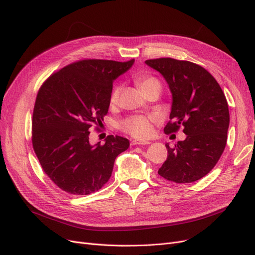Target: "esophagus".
Returning a JSON list of instances; mask_svg holds the SVG:
<instances>
[{"mask_svg":"<svg viewBox=\"0 0 255 255\" xmlns=\"http://www.w3.org/2000/svg\"><path fill=\"white\" fill-rule=\"evenodd\" d=\"M150 144L148 141H140V140H132L131 145H147Z\"/></svg>","mask_w":255,"mask_h":255,"instance_id":"obj_1","label":"esophagus"}]
</instances>
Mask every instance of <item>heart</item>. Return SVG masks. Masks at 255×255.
<instances>
[{
    "label": "heart",
    "instance_id": "1",
    "mask_svg": "<svg viewBox=\"0 0 255 255\" xmlns=\"http://www.w3.org/2000/svg\"><path fill=\"white\" fill-rule=\"evenodd\" d=\"M138 84L144 92H147L150 89H160L161 90V84L159 80H156L153 77H142L138 80ZM121 87L119 85L113 88L111 95H110V103L112 105L117 104L119 100ZM121 128L126 132L129 134L130 136L138 138V139H146L151 136L152 134V126H151V119L145 116L136 115L128 117V119L124 120L121 123Z\"/></svg>",
    "mask_w": 255,
    "mask_h": 255
}]
</instances>
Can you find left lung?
<instances>
[{
    "instance_id": "left-lung-1",
    "label": "left lung",
    "mask_w": 255,
    "mask_h": 255,
    "mask_svg": "<svg viewBox=\"0 0 255 255\" xmlns=\"http://www.w3.org/2000/svg\"><path fill=\"white\" fill-rule=\"evenodd\" d=\"M145 63L164 77L172 94L170 121L164 131L170 134L183 127L187 135L174 148L166 143L168 156L157 173L177 184L193 183L207 175L224 151L229 127L226 98L200 65L172 58Z\"/></svg>"
}]
</instances>
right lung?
I'll return each instance as SVG.
<instances>
[{"label": "right lung", "instance_id": "obj_1", "mask_svg": "<svg viewBox=\"0 0 255 255\" xmlns=\"http://www.w3.org/2000/svg\"><path fill=\"white\" fill-rule=\"evenodd\" d=\"M135 60H81L55 72L40 87L32 119L34 151L45 174L65 192L88 195L111 177L116 156L129 146L120 136L89 142L110 106L113 82Z\"/></svg>", "mask_w": 255, "mask_h": 255}]
</instances>
